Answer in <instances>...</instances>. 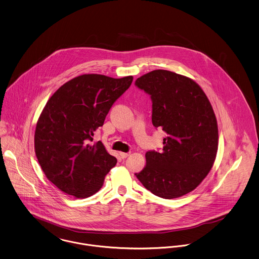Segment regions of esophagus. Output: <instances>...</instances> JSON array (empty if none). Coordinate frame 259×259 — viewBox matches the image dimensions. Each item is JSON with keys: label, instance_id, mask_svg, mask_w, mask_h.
Segmentation results:
<instances>
[{"label": "esophagus", "instance_id": "1", "mask_svg": "<svg viewBox=\"0 0 259 259\" xmlns=\"http://www.w3.org/2000/svg\"><path fill=\"white\" fill-rule=\"evenodd\" d=\"M129 155H130L129 152H120V156H121V158H123V159L127 158Z\"/></svg>", "mask_w": 259, "mask_h": 259}]
</instances>
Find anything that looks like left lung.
<instances>
[{"mask_svg": "<svg viewBox=\"0 0 259 259\" xmlns=\"http://www.w3.org/2000/svg\"><path fill=\"white\" fill-rule=\"evenodd\" d=\"M152 99V123L167 133L162 152L148 151L136 177L154 195L172 199L194 190L207 176L218 149L213 108L192 79L167 70L151 71L135 82Z\"/></svg>", "mask_w": 259, "mask_h": 259, "instance_id": "left-lung-1", "label": "left lung"}]
</instances>
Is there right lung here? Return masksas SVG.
<instances>
[{
  "instance_id": "1",
  "label": "right lung",
  "mask_w": 259,
  "mask_h": 259,
  "mask_svg": "<svg viewBox=\"0 0 259 259\" xmlns=\"http://www.w3.org/2000/svg\"><path fill=\"white\" fill-rule=\"evenodd\" d=\"M132 81V76L84 74L62 85L45 105L36 125L35 153L48 180L64 193L76 198L95 194L116 165L101 141H90Z\"/></svg>"
}]
</instances>
